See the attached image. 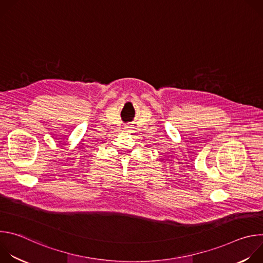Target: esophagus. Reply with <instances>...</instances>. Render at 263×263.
<instances>
[{"label": "esophagus", "mask_w": 263, "mask_h": 263, "mask_svg": "<svg viewBox=\"0 0 263 263\" xmlns=\"http://www.w3.org/2000/svg\"><path fill=\"white\" fill-rule=\"evenodd\" d=\"M132 128H133V127H130V126H126V127H125V130H126V131H131V129H132Z\"/></svg>", "instance_id": "esophagus-1"}]
</instances>
